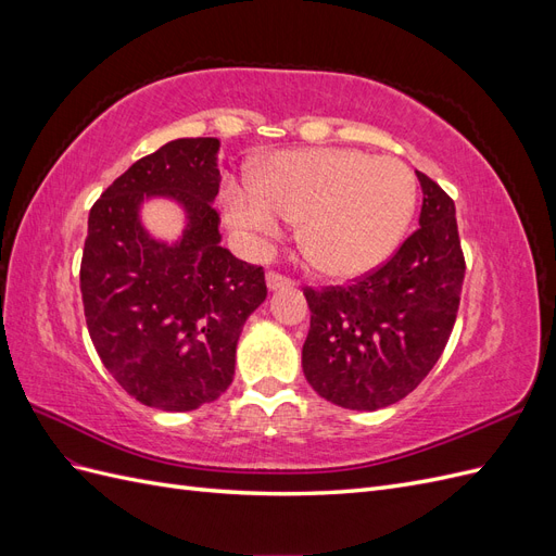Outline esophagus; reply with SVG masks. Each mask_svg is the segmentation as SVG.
Listing matches in <instances>:
<instances>
[{"instance_id": "esophagus-1", "label": "esophagus", "mask_w": 556, "mask_h": 556, "mask_svg": "<svg viewBox=\"0 0 556 556\" xmlns=\"http://www.w3.org/2000/svg\"><path fill=\"white\" fill-rule=\"evenodd\" d=\"M266 285H268V290H278V288H290V285H294V280L290 276L278 274V271H268Z\"/></svg>"}]
</instances>
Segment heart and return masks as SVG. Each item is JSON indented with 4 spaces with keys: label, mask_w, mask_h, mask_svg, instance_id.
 <instances>
[{
    "label": "heart",
    "mask_w": 556,
    "mask_h": 556,
    "mask_svg": "<svg viewBox=\"0 0 556 556\" xmlns=\"http://www.w3.org/2000/svg\"><path fill=\"white\" fill-rule=\"evenodd\" d=\"M417 178L399 157L355 148L285 150L252 174V188H229L225 213L260 239L301 223L299 245L319 274L355 278L380 266L408 229Z\"/></svg>",
    "instance_id": "heart-1"
}]
</instances>
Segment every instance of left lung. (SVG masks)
Returning a JSON list of instances; mask_svg holds the SVG:
<instances>
[{"label": "left lung", "instance_id": "8db88e82", "mask_svg": "<svg viewBox=\"0 0 556 556\" xmlns=\"http://www.w3.org/2000/svg\"><path fill=\"white\" fill-rule=\"evenodd\" d=\"M419 227L394 255L348 285L304 288L311 329L301 352L313 390L350 410L408 396L439 362L466 274L454 201L427 174Z\"/></svg>", "mask_w": 556, "mask_h": 556}]
</instances>
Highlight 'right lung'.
I'll list each match as a JSON object with an SVG mask.
<instances>
[{"mask_svg":"<svg viewBox=\"0 0 556 556\" xmlns=\"http://www.w3.org/2000/svg\"><path fill=\"white\" fill-rule=\"evenodd\" d=\"M220 141L176 139L134 162L94 201L80 260V294L99 359L143 406L185 413L215 401L233 378L237 343L266 299L264 268L220 245ZM189 211L176 244L138 223L146 195Z\"/></svg>","mask_w":556,"mask_h":556,"instance_id":"obj_1","label":"right lung"}]
</instances>
